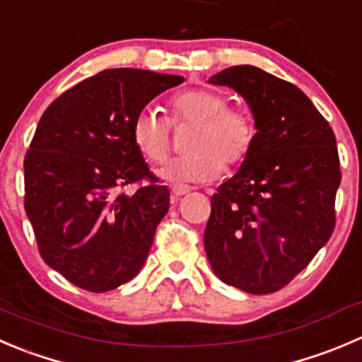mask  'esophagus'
Here are the masks:
<instances>
[{"instance_id":"34e87169","label":"esophagus","mask_w":362,"mask_h":362,"mask_svg":"<svg viewBox=\"0 0 362 362\" xmlns=\"http://www.w3.org/2000/svg\"><path fill=\"white\" fill-rule=\"evenodd\" d=\"M189 191H191V187H187V185H171V194L175 198H180V196L187 194Z\"/></svg>"}]
</instances>
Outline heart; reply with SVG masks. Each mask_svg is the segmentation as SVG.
I'll list each match as a JSON object with an SVG mask.
<instances>
[{"label":"heart","instance_id":"heart-1","mask_svg":"<svg viewBox=\"0 0 362 362\" xmlns=\"http://www.w3.org/2000/svg\"><path fill=\"white\" fill-rule=\"evenodd\" d=\"M171 124L194 125L187 156L164 164L157 173L171 184L209 182L226 168L244 163L256 139V125L244 110L230 107V99L209 88H191L171 99ZM132 141L146 160L160 164L171 150V125L164 115L143 107L132 122Z\"/></svg>","mask_w":362,"mask_h":362}]
</instances>
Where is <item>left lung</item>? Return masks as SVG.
Here are the masks:
<instances>
[{"label": "left lung", "mask_w": 362, "mask_h": 362, "mask_svg": "<svg viewBox=\"0 0 362 362\" xmlns=\"http://www.w3.org/2000/svg\"><path fill=\"white\" fill-rule=\"evenodd\" d=\"M249 104L256 139L210 198L205 251L217 278L242 292L281 290L327 244L341 182L329 122L296 84L252 65L209 79Z\"/></svg>", "instance_id": "left-lung-1"}]
</instances>
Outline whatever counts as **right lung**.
I'll return each mask as SVG.
<instances>
[{
	"label": "right lung",
	"mask_w": 362,
	"mask_h": 362,
	"mask_svg": "<svg viewBox=\"0 0 362 362\" xmlns=\"http://www.w3.org/2000/svg\"><path fill=\"white\" fill-rule=\"evenodd\" d=\"M182 76L110 69L81 81L42 115L24 157V209L38 251L72 285L103 293L138 276L170 189L132 141L136 115ZM146 180L134 195L121 187Z\"/></svg>",
	"instance_id": "right-lung-1"
}]
</instances>
